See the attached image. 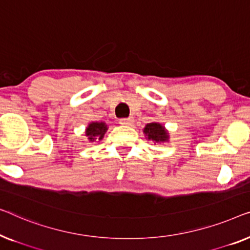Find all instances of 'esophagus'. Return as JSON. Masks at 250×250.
<instances>
[{
    "instance_id": "34e87169",
    "label": "esophagus",
    "mask_w": 250,
    "mask_h": 250,
    "mask_svg": "<svg viewBox=\"0 0 250 250\" xmlns=\"http://www.w3.org/2000/svg\"><path fill=\"white\" fill-rule=\"evenodd\" d=\"M132 118H125V119H121L120 121H119V124L121 125H130L132 124Z\"/></svg>"
}]
</instances>
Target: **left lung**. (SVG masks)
I'll return each mask as SVG.
<instances>
[{
    "mask_svg": "<svg viewBox=\"0 0 250 250\" xmlns=\"http://www.w3.org/2000/svg\"><path fill=\"white\" fill-rule=\"evenodd\" d=\"M144 133H145L146 139L153 140L155 143H164L168 140V133L163 125L157 122H152L147 124L144 128Z\"/></svg>",
    "mask_w": 250,
    "mask_h": 250,
    "instance_id": "left-lung-1",
    "label": "left lung"
}]
</instances>
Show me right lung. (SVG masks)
<instances>
[{
  "label": "right lung",
  "instance_id": "obj_1",
  "mask_svg": "<svg viewBox=\"0 0 250 250\" xmlns=\"http://www.w3.org/2000/svg\"><path fill=\"white\" fill-rule=\"evenodd\" d=\"M106 130L107 125H105V122H91L86 128V136L89 142L102 140L104 138Z\"/></svg>",
  "mask_w": 250,
  "mask_h": 250
}]
</instances>
